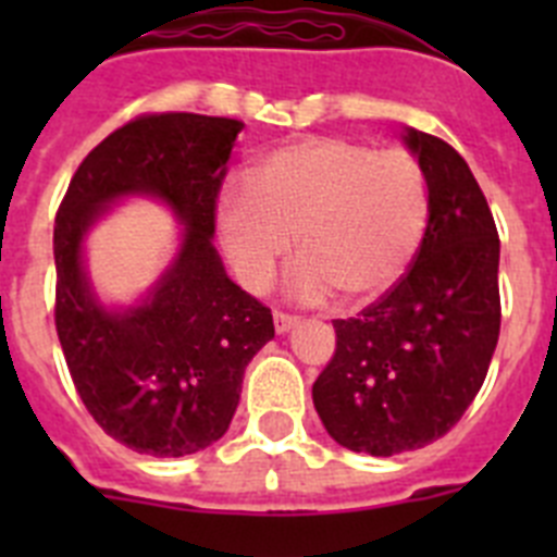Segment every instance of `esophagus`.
<instances>
[{
    "label": "esophagus",
    "mask_w": 557,
    "mask_h": 557,
    "mask_svg": "<svg viewBox=\"0 0 557 557\" xmlns=\"http://www.w3.org/2000/svg\"><path fill=\"white\" fill-rule=\"evenodd\" d=\"M273 323H275V332L284 334V332H289L293 326H298V318H295V314H287V312H273Z\"/></svg>",
    "instance_id": "esophagus-1"
}]
</instances>
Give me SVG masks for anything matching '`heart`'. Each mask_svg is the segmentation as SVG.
Returning <instances> with one entry per match:
<instances>
[{"label":"heart","instance_id":"obj_1","mask_svg":"<svg viewBox=\"0 0 557 557\" xmlns=\"http://www.w3.org/2000/svg\"><path fill=\"white\" fill-rule=\"evenodd\" d=\"M430 220L424 170L405 150L314 136L273 150L220 203V236L236 273L264 289L293 248V289L366 304L405 275Z\"/></svg>","mask_w":557,"mask_h":557}]
</instances>
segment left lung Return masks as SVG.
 Instances as JSON below:
<instances>
[{"instance_id": "1", "label": "left lung", "mask_w": 557, "mask_h": 557, "mask_svg": "<svg viewBox=\"0 0 557 557\" xmlns=\"http://www.w3.org/2000/svg\"><path fill=\"white\" fill-rule=\"evenodd\" d=\"M430 223L407 273L357 318H337L312 401L339 446L391 457L444 437L480 393L499 339V234L460 152L407 131Z\"/></svg>"}]
</instances>
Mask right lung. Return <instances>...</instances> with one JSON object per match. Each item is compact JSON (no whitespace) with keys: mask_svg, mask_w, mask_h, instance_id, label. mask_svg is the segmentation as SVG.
Segmentation results:
<instances>
[{"mask_svg":"<svg viewBox=\"0 0 557 557\" xmlns=\"http://www.w3.org/2000/svg\"><path fill=\"white\" fill-rule=\"evenodd\" d=\"M245 122L164 111L116 127L81 161L55 214V329L97 424L127 449L184 457L228 430L243 373L273 339V314L225 275L211 245L231 150ZM156 194L185 220L176 264L141 308L106 313L87 289L79 243L104 203Z\"/></svg>","mask_w":557,"mask_h":557,"instance_id":"add662e5","label":"right lung"}]
</instances>
